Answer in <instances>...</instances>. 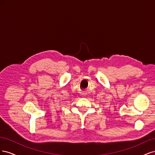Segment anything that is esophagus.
Listing matches in <instances>:
<instances>
[{
  "label": "esophagus",
  "mask_w": 155,
  "mask_h": 155,
  "mask_svg": "<svg viewBox=\"0 0 155 155\" xmlns=\"http://www.w3.org/2000/svg\"><path fill=\"white\" fill-rule=\"evenodd\" d=\"M82 95L83 96H86V93L85 92H82Z\"/></svg>",
  "instance_id": "obj_1"
}]
</instances>
